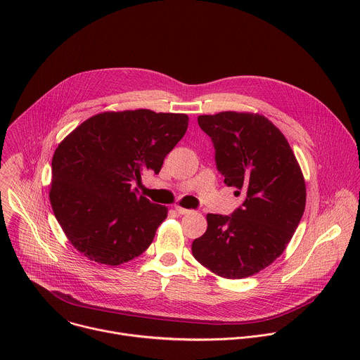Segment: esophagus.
<instances>
[{
	"mask_svg": "<svg viewBox=\"0 0 360 360\" xmlns=\"http://www.w3.org/2000/svg\"><path fill=\"white\" fill-rule=\"evenodd\" d=\"M175 211H176L179 215H186V214H191V212H192L191 210H185V208L179 207V205H175Z\"/></svg>",
	"mask_w": 360,
	"mask_h": 360,
	"instance_id": "esophagus-1",
	"label": "esophagus"
}]
</instances>
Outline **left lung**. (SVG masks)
Masks as SVG:
<instances>
[{"label": "left lung", "instance_id": "left-lung-1", "mask_svg": "<svg viewBox=\"0 0 360 360\" xmlns=\"http://www.w3.org/2000/svg\"><path fill=\"white\" fill-rule=\"evenodd\" d=\"M228 186L245 199L231 217L208 214L192 242L193 258L211 272L242 279L269 266L292 239L306 203V186L283 134L264 115L226 111L199 115Z\"/></svg>", "mask_w": 360, "mask_h": 360}]
</instances>
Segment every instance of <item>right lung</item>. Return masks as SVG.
Wrapping results in <instances>:
<instances>
[{
	"mask_svg": "<svg viewBox=\"0 0 360 360\" xmlns=\"http://www.w3.org/2000/svg\"><path fill=\"white\" fill-rule=\"evenodd\" d=\"M188 121L185 114L150 110L102 112L58 145L51 207L68 240L89 261L117 266L152 243L168 208L131 185L146 171L160 174Z\"/></svg>",
	"mask_w": 360,
	"mask_h": 360,
	"instance_id": "add662e5",
	"label": "right lung"
}]
</instances>
